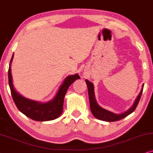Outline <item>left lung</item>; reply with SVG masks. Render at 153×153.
I'll use <instances>...</instances> for the list:
<instances>
[{"label":"left lung","mask_w":153,"mask_h":153,"mask_svg":"<svg viewBox=\"0 0 153 153\" xmlns=\"http://www.w3.org/2000/svg\"><path fill=\"white\" fill-rule=\"evenodd\" d=\"M86 84L87 85V89H88V94H89V105H90V110L91 113L96 118L100 120L106 121V122H115L118 121L120 120L123 119L131 114L132 112H134V110L136 109V106H137L138 102L141 97L142 92H143V85L142 86L141 90H140V93L136 97V99L134 101L133 105L131 107L127 110V111L124 112L123 113L120 114H116L114 113L113 112L108 111V110L103 108L100 105L98 104L96 100L95 94H94V85L92 82L88 80H85Z\"/></svg>","instance_id":"1"}]
</instances>
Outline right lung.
I'll return each instance as SVG.
<instances>
[{"instance_id": "add662e5", "label": "right lung", "mask_w": 153, "mask_h": 153, "mask_svg": "<svg viewBox=\"0 0 153 153\" xmlns=\"http://www.w3.org/2000/svg\"><path fill=\"white\" fill-rule=\"evenodd\" d=\"M13 57L14 54L12 56L10 63L9 70H8V80H9L12 97L19 111L28 117L35 121H50L59 117L63 112L64 97L66 91L73 82L80 78L79 75L76 73L75 75L67 76L64 79L62 84L60 85L56 95L52 100L47 102H40V101L32 100L20 94L14 87L11 73V64L13 62Z\"/></svg>"}]
</instances>
